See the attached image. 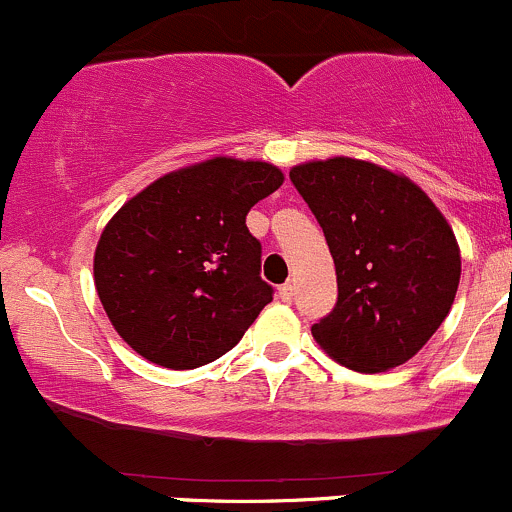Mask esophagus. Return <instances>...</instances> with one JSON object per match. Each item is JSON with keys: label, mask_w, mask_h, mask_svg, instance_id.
Masks as SVG:
<instances>
[{"label": "esophagus", "mask_w": 512, "mask_h": 512, "mask_svg": "<svg viewBox=\"0 0 512 512\" xmlns=\"http://www.w3.org/2000/svg\"><path fill=\"white\" fill-rule=\"evenodd\" d=\"M278 298H281L283 303H291V300H293V286H291V283H283V286L278 288Z\"/></svg>", "instance_id": "obj_1"}]
</instances>
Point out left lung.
Here are the masks:
<instances>
[{
	"label": "left lung",
	"mask_w": 512,
	"mask_h": 512,
	"mask_svg": "<svg viewBox=\"0 0 512 512\" xmlns=\"http://www.w3.org/2000/svg\"><path fill=\"white\" fill-rule=\"evenodd\" d=\"M291 182L323 226L337 273L333 313L313 325L318 345L367 374L412 360L461 281L449 221L412 179L355 157L295 165Z\"/></svg>",
	"instance_id": "left-lung-1"
}]
</instances>
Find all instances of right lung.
<instances>
[{"instance_id":"right-lung-1","label":"right lung","mask_w":512,"mask_h":512,"mask_svg":"<svg viewBox=\"0 0 512 512\" xmlns=\"http://www.w3.org/2000/svg\"><path fill=\"white\" fill-rule=\"evenodd\" d=\"M281 184L276 165L212 157L155 179L115 212L98 239L93 281L138 355L194 370L244 337L273 300L246 214Z\"/></svg>"}]
</instances>
